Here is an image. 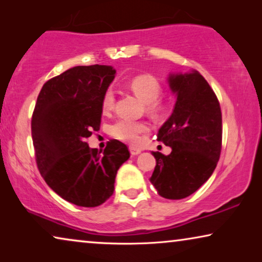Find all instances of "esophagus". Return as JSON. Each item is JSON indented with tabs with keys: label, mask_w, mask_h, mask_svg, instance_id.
Here are the masks:
<instances>
[{
	"label": "esophagus",
	"mask_w": 262,
	"mask_h": 262,
	"mask_svg": "<svg viewBox=\"0 0 262 262\" xmlns=\"http://www.w3.org/2000/svg\"><path fill=\"white\" fill-rule=\"evenodd\" d=\"M141 151L142 150L141 149H138V148H135V146H130V152H131V155H138V154H141Z\"/></svg>",
	"instance_id": "34e87169"
}]
</instances>
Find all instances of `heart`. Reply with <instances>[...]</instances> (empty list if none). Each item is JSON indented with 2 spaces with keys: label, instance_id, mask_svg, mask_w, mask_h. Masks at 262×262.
<instances>
[{
  "label": "heart",
  "instance_id": "1",
  "mask_svg": "<svg viewBox=\"0 0 262 262\" xmlns=\"http://www.w3.org/2000/svg\"><path fill=\"white\" fill-rule=\"evenodd\" d=\"M128 87L142 101L145 102L146 111L151 114H159L164 110V103L160 100L161 84L151 75H138L132 78ZM116 95L112 88L106 89L102 95L101 107L103 112H111L114 107ZM148 124L144 121L118 120L110 127L111 135L119 141L137 144L139 136L148 131Z\"/></svg>",
  "mask_w": 262,
  "mask_h": 262
}]
</instances>
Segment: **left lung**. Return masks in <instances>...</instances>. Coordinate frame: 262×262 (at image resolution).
<instances>
[{
  "label": "left lung",
  "mask_w": 262,
  "mask_h": 262,
  "mask_svg": "<svg viewBox=\"0 0 262 262\" xmlns=\"http://www.w3.org/2000/svg\"><path fill=\"white\" fill-rule=\"evenodd\" d=\"M168 83L177 102L157 141L171 152H152L156 167L150 182L161 196L177 200L191 195L212 175L222 149V112L212 88L196 70L170 74Z\"/></svg>",
  "instance_id": "8db88e82"
}]
</instances>
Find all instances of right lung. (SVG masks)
<instances>
[{
	"label": "right lung",
	"mask_w": 262,
	"mask_h": 262,
	"mask_svg": "<svg viewBox=\"0 0 262 262\" xmlns=\"http://www.w3.org/2000/svg\"><path fill=\"white\" fill-rule=\"evenodd\" d=\"M110 66H80L42 85L32 116V139L38 169L49 187L71 204L101 205L113 194L117 171L130 157L117 139L105 150L85 139L101 124V100L113 81Z\"/></svg>",
	"instance_id": "obj_1"
}]
</instances>
